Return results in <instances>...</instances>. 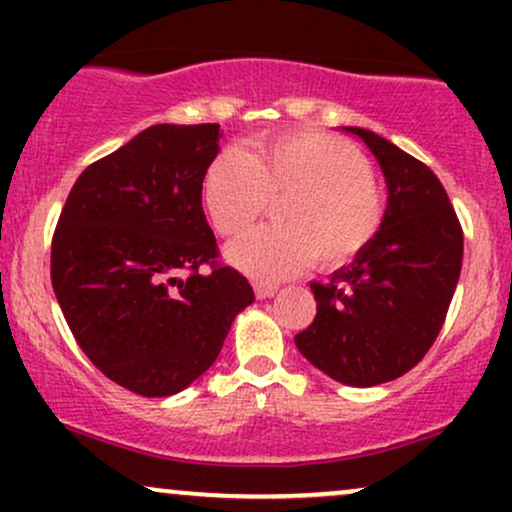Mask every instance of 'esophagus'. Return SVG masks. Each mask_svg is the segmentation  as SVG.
<instances>
[{
  "mask_svg": "<svg viewBox=\"0 0 512 512\" xmlns=\"http://www.w3.org/2000/svg\"><path fill=\"white\" fill-rule=\"evenodd\" d=\"M276 291H279V286L276 284H262V281H257L255 284V296L260 298V301H264V298H272Z\"/></svg>",
  "mask_w": 512,
  "mask_h": 512,
  "instance_id": "1",
  "label": "esophagus"
}]
</instances>
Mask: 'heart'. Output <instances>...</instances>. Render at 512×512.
Returning <instances> with one entry per match:
<instances>
[{
	"label": "heart",
	"instance_id": "heart-1",
	"mask_svg": "<svg viewBox=\"0 0 512 512\" xmlns=\"http://www.w3.org/2000/svg\"><path fill=\"white\" fill-rule=\"evenodd\" d=\"M202 197L223 236L286 197L279 207L286 226L252 228L226 248V260L257 281L286 279L315 255L322 267L354 260L383 223V192L361 151L317 132L267 137L252 156L221 151L204 170Z\"/></svg>",
	"mask_w": 512,
	"mask_h": 512
}]
</instances>
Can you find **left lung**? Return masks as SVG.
<instances>
[{"label": "left lung", "instance_id": "1", "mask_svg": "<svg viewBox=\"0 0 512 512\" xmlns=\"http://www.w3.org/2000/svg\"><path fill=\"white\" fill-rule=\"evenodd\" d=\"M368 146L387 185L380 231L330 281H310L317 315L298 351L342 385L373 387L411 370L436 342L462 269V228L431 168L370 129L344 127Z\"/></svg>", "mask_w": 512, "mask_h": 512}]
</instances>
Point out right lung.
<instances>
[{"label": "right lung", "mask_w": 512, "mask_h": 512, "mask_svg": "<svg viewBox=\"0 0 512 512\" xmlns=\"http://www.w3.org/2000/svg\"><path fill=\"white\" fill-rule=\"evenodd\" d=\"M219 137V125L144 129L79 175L57 221L50 274L64 320L105 378L142 397L207 373L255 301L248 279L216 262L202 209Z\"/></svg>", "instance_id": "1"}]
</instances>
